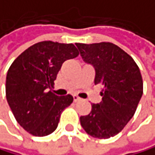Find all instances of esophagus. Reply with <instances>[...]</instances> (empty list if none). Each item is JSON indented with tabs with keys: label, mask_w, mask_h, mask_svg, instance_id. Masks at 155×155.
<instances>
[{
	"label": "esophagus",
	"mask_w": 155,
	"mask_h": 155,
	"mask_svg": "<svg viewBox=\"0 0 155 155\" xmlns=\"http://www.w3.org/2000/svg\"><path fill=\"white\" fill-rule=\"evenodd\" d=\"M73 100H74V102H77V101L81 100V98L79 96H77V95H74V96H73Z\"/></svg>",
	"instance_id": "1"
}]
</instances>
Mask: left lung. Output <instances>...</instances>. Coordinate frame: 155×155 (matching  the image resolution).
<instances>
[{
    "mask_svg": "<svg viewBox=\"0 0 155 155\" xmlns=\"http://www.w3.org/2000/svg\"><path fill=\"white\" fill-rule=\"evenodd\" d=\"M75 45L84 61L95 68L94 84L103 86L102 101L80 117L81 125L92 137L107 139L118 134L134 115L143 94L141 72L131 56L112 43Z\"/></svg>",
    "mask_w": 155,
    "mask_h": 155,
    "instance_id": "8db88e82",
    "label": "left lung"
}]
</instances>
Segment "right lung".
<instances>
[{"mask_svg": "<svg viewBox=\"0 0 155 155\" xmlns=\"http://www.w3.org/2000/svg\"><path fill=\"white\" fill-rule=\"evenodd\" d=\"M79 55L73 44L44 41L34 44L11 64L5 95L17 122L34 136H46L58 127L63 110L73 102L70 94L51 91L62 64Z\"/></svg>", "mask_w": 155, "mask_h": 155, "instance_id": "obj_1", "label": "right lung"}]
</instances>
